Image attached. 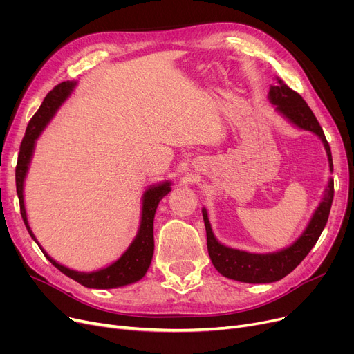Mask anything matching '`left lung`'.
I'll return each instance as SVG.
<instances>
[{"label": "left lung", "instance_id": "1", "mask_svg": "<svg viewBox=\"0 0 354 354\" xmlns=\"http://www.w3.org/2000/svg\"><path fill=\"white\" fill-rule=\"evenodd\" d=\"M274 82L275 83L270 88L271 103L275 104L277 110L281 111L290 122L304 130H310V132L315 133L323 140L328 156L330 171L333 172L330 145L324 136L319 120L315 119L313 110L308 107V104L299 93L290 88L280 77H275ZM333 196L334 182L333 179H330L320 207L314 212L310 224L303 232V235L297 239L291 247L283 251H278L275 254H250L219 244L212 234L208 214L203 209L202 215L207 230V245L214 267L224 277L241 283L264 284L281 280V278L290 274L303 261L310 252V250L315 245V243H317V239L320 238L327 224Z\"/></svg>", "mask_w": 354, "mask_h": 354}]
</instances>
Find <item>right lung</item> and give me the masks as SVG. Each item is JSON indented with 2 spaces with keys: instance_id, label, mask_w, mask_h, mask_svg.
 Segmentation results:
<instances>
[{
  "instance_id": "right-lung-1",
  "label": "right lung",
  "mask_w": 354,
  "mask_h": 354,
  "mask_svg": "<svg viewBox=\"0 0 354 354\" xmlns=\"http://www.w3.org/2000/svg\"><path fill=\"white\" fill-rule=\"evenodd\" d=\"M73 87H74V83L63 82V83L55 86L48 93L43 104L40 106V109L37 110V113L28 122L26 135L20 145V152H18V160H17V167H15L17 195H18V201H20V212H21L23 221L27 227V231L30 232L31 238L35 241V243H37V239L28 227L27 214H26V208H24V199H23L24 178H26V174L28 169V163L31 160L35 139L39 138L44 126L48 123V120L55 113V110H57L59 106L67 99ZM169 185H171L169 182H165V183L158 185V187H153L145 192L139 234L132 243V245L127 248V251L118 259L116 263L109 266L107 268H103L96 272H90V274L77 272V271H73L70 268L60 266L59 263H55L54 259H51L44 252V250H41L43 254L47 257L48 261L55 268L60 270L67 277L73 278L74 281H77L82 286L88 287V288H115V287H122L126 284H132V283L139 281L140 278L146 274V271L152 261L153 247H155V244H153V218H155V212H156L159 201L165 195L169 194V191H171Z\"/></svg>"
}]
</instances>
